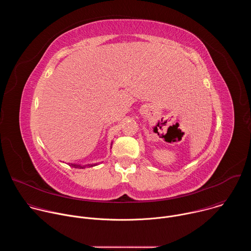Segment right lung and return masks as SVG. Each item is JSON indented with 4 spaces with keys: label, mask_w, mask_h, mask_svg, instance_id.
I'll use <instances>...</instances> for the list:
<instances>
[{
    "label": "right lung",
    "mask_w": 251,
    "mask_h": 251,
    "mask_svg": "<svg viewBox=\"0 0 251 251\" xmlns=\"http://www.w3.org/2000/svg\"><path fill=\"white\" fill-rule=\"evenodd\" d=\"M111 146H112V143H111ZM99 164L98 163H94V164H87V165H79V164H71V163H68L69 166L74 167V168H78V169H83L85 167H94V166H97Z\"/></svg>",
    "instance_id": "obj_1"
}]
</instances>
